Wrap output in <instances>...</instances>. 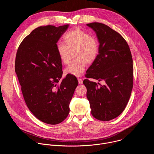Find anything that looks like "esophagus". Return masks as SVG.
<instances>
[{
	"instance_id": "esophagus-1",
	"label": "esophagus",
	"mask_w": 154,
	"mask_h": 154,
	"mask_svg": "<svg viewBox=\"0 0 154 154\" xmlns=\"http://www.w3.org/2000/svg\"><path fill=\"white\" fill-rule=\"evenodd\" d=\"M77 79H78V82H79V84H82L83 83V80L80 78H78Z\"/></svg>"
}]
</instances>
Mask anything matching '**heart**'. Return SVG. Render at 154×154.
Returning a JSON list of instances; mask_svg holds the SVG:
<instances>
[{
  "instance_id": "obj_1",
  "label": "heart",
  "mask_w": 154,
  "mask_h": 154,
  "mask_svg": "<svg viewBox=\"0 0 154 154\" xmlns=\"http://www.w3.org/2000/svg\"><path fill=\"white\" fill-rule=\"evenodd\" d=\"M64 39L66 43L59 41L56 45L60 61L64 64H68L74 52V56L76 58L65 68L64 72L79 77L85 71L86 62L91 63L97 57L99 41L95 36L89 35L79 28L68 32L64 35Z\"/></svg>"
}]
</instances>
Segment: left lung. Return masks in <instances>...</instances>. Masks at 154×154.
<instances>
[{
	"label": "left lung",
	"instance_id": "8db88e82",
	"mask_svg": "<svg viewBox=\"0 0 154 154\" xmlns=\"http://www.w3.org/2000/svg\"><path fill=\"white\" fill-rule=\"evenodd\" d=\"M96 33L99 54L87 70L86 77L104 80L105 85L85 79L86 97L96 119L108 121L120 115L133 88V60L127 42L117 32L99 23L86 24ZM98 84H99L98 83Z\"/></svg>",
	"mask_w": 154,
	"mask_h": 154
}]
</instances>
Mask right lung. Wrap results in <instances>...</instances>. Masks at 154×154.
<instances>
[{"instance_id":"right-lung-1","label":"right lung","mask_w":154,"mask_h":154,"mask_svg":"<svg viewBox=\"0 0 154 154\" xmlns=\"http://www.w3.org/2000/svg\"><path fill=\"white\" fill-rule=\"evenodd\" d=\"M68 27L35 29L21 42L16 55L15 72L27 107L37 119L51 125L67 118L78 85L77 79L71 75L60 82L62 64L56 45Z\"/></svg>"}]
</instances>
